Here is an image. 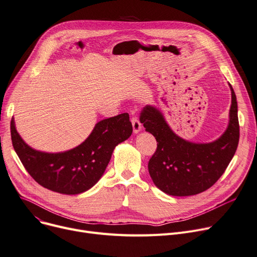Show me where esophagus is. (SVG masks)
<instances>
[{
  "instance_id": "1",
  "label": "esophagus",
  "mask_w": 257,
  "mask_h": 257,
  "mask_svg": "<svg viewBox=\"0 0 257 257\" xmlns=\"http://www.w3.org/2000/svg\"><path fill=\"white\" fill-rule=\"evenodd\" d=\"M131 123H132V127H133V132L139 133L142 129V124H141L140 119L137 116H132L131 117Z\"/></svg>"
}]
</instances>
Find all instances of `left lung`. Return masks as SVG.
Masks as SVG:
<instances>
[{
  "label": "left lung",
  "instance_id": "8db88e82",
  "mask_svg": "<svg viewBox=\"0 0 257 257\" xmlns=\"http://www.w3.org/2000/svg\"><path fill=\"white\" fill-rule=\"evenodd\" d=\"M230 89L232 100L228 128L220 139L209 144L182 140L171 130L155 107L147 105L143 108L141 123L158 143L148 169L160 191L171 196H193L208 190L222 176L235 154L239 140L237 102L231 85Z\"/></svg>",
  "mask_w": 257,
  "mask_h": 257
}]
</instances>
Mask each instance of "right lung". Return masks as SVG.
<instances>
[{
  "instance_id": "obj_1",
  "label": "right lung",
  "mask_w": 257,
  "mask_h": 257,
  "mask_svg": "<svg viewBox=\"0 0 257 257\" xmlns=\"http://www.w3.org/2000/svg\"><path fill=\"white\" fill-rule=\"evenodd\" d=\"M12 146L30 176L52 192L77 195L96 184L109 164L115 146L132 133L127 112L105 118L96 125L90 136L74 149L62 153H45L27 145L11 119Z\"/></svg>"
}]
</instances>
